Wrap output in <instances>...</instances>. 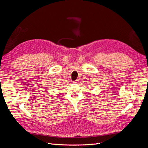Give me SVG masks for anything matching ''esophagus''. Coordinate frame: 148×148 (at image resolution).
Returning a JSON list of instances; mask_svg holds the SVG:
<instances>
[{
	"mask_svg": "<svg viewBox=\"0 0 148 148\" xmlns=\"http://www.w3.org/2000/svg\"><path fill=\"white\" fill-rule=\"evenodd\" d=\"M78 79H77V80H75V81L73 82V83H78Z\"/></svg>",
	"mask_w": 148,
	"mask_h": 148,
	"instance_id": "esophagus-1",
	"label": "esophagus"
}]
</instances>
